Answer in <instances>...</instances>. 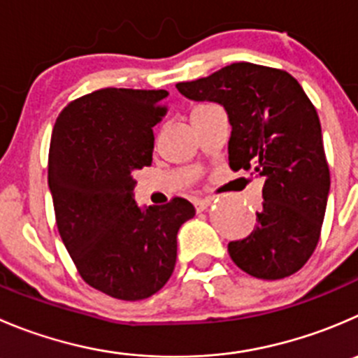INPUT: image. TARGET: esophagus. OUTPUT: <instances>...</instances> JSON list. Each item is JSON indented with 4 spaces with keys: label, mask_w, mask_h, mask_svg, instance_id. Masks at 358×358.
Returning <instances> with one entry per match:
<instances>
[{
    "label": "esophagus",
    "mask_w": 358,
    "mask_h": 358,
    "mask_svg": "<svg viewBox=\"0 0 358 358\" xmlns=\"http://www.w3.org/2000/svg\"><path fill=\"white\" fill-rule=\"evenodd\" d=\"M211 203H213V199H211V197H203V199L194 201V206H196L197 211H204Z\"/></svg>",
    "instance_id": "34e87169"
}]
</instances>
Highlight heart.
<instances>
[{
    "label": "heart",
    "instance_id": "1",
    "mask_svg": "<svg viewBox=\"0 0 358 358\" xmlns=\"http://www.w3.org/2000/svg\"><path fill=\"white\" fill-rule=\"evenodd\" d=\"M204 106H208V105H201V106H197V108H194V110H199V108H204Z\"/></svg>",
    "mask_w": 358,
    "mask_h": 358
}]
</instances>
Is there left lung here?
<instances>
[{
    "instance_id": "left-lung-1",
    "label": "left lung",
    "mask_w": 358,
    "mask_h": 358,
    "mask_svg": "<svg viewBox=\"0 0 358 358\" xmlns=\"http://www.w3.org/2000/svg\"><path fill=\"white\" fill-rule=\"evenodd\" d=\"M176 89L224 106L229 166L264 180L255 227L227 245L232 262L260 280L297 273L317 248L331 189L320 119L303 87L283 69L234 62Z\"/></svg>"
}]
</instances>
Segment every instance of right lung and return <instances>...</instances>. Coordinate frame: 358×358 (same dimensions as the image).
<instances>
[{"instance_id":"1","label":"right lung","mask_w":358,"mask_h":358,"mask_svg":"<svg viewBox=\"0 0 358 358\" xmlns=\"http://www.w3.org/2000/svg\"><path fill=\"white\" fill-rule=\"evenodd\" d=\"M168 91L106 87L64 106L48 150L55 224L80 276L99 292L141 301L166 285L176 264V234L196 215L173 197L141 210L136 169L152 164L154 131Z\"/></svg>"}]
</instances>
